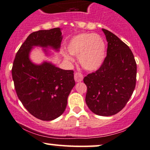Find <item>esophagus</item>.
<instances>
[{
    "label": "esophagus",
    "instance_id": "esophagus-1",
    "mask_svg": "<svg viewBox=\"0 0 150 150\" xmlns=\"http://www.w3.org/2000/svg\"><path fill=\"white\" fill-rule=\"evenodd\" d=\"M74 79L75 81L81 82L83 80V75L80 72H76L74 74Z\"/></svg>",
    "mask_w": 150,
    "mask_h": 150
}]
</instances>
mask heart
<instances>
[{
	"mask_svg": "<svg viewBox=\"0 0 150 150\" xmlns=\"http://www.w3.org/2000/svg\"><path fill=\"white\" fill-rule=\"evenodd\" d=\"M67 49L72 55H79L81 66L88 71H95L103 64L105 56V43L98 34L83 33L70 40ZM65 58L72 61L71 56L65 54Z\"/></svg>",
	"mask_w": 150,
	"mask_h": 150,
	"instance_id": "heart-1",
	"label": "heart"
}]
</instances>
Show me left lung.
Masks as SVG:
<instances>
[{
	"instance_id": "obj_1",
	"label": "left lung",
	"mask_w": 150,
	"mask_h": 150,
	"mask_svg": "<svg viewBox=\"0 0 150 150\" xmlns=\"http://www.w3.org/2000/svg\"><path fill=\"white\" fill-rule=\"evenodd\" d=\"M107 56L96 71L84 77L86 103L93 113L112 116L124 109L134 91L137 64L129 47L108 30Z\"/></svg>"
}]
</instances>
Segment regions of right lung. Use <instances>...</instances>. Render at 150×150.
Returning <instances> with one entry per match:
<instances>
[{
  "mask_svg": "<svg viewBox=\"0 0 150 150\" xmlns=\"http://www.w3.org/2000/svg\"><path fill=\"white\" fill-rule=\"evenodd\" d=\"M62 39L59 28L31 33L19 47L12 64V79L19 100L31 115L43 121L53 120L64 112L75 85L74 71L47 62L36 65L30 61L29 53L33 45L58 49Z\"/></svg>",
  "mask_w": 150,
  "mask_h": 150,
  "instance_id": "add662e5",
  "label": "right lung"
}]
</instances>
